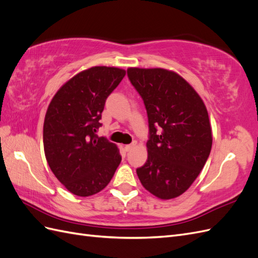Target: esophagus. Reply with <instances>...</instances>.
I'll return each mask as SVG.
<instances>
[{
	"label": "esophagus",
	"mask_w": 258,
	"mask_h": 258,
	"mask_svg": "<svg viewBox=\"0 0 258 258\" xmlns=\"http://www.w3.org/2000/svg\"><path fill=\"white\" fill-rule=\"evenodd\" d=\"M136 145V143H132V144H128V145H124V150H126L127 152H129L132 147H134Z\"/></svg>",
	"instance_id": "obj_1"
}]
</instances>
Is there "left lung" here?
<instances>
[{
    "label": "left lung",
    "instance_id": "obj_1",
    "mask_svg": "<svg viewBox=\"0 0 258 258\" xmlns=\"http://www.w3.org/2000/svg\"><path fill=\"white\" fill-rule=\"evenodd\" d=\"M148 117V157L137 169L142 185L160 199L189 188L212 147L208 111L198 93L178 74L165 69L127 70Z\"/></svg>",
    "mask_w": 258,
    "mask_h": 258
}]
</instances>
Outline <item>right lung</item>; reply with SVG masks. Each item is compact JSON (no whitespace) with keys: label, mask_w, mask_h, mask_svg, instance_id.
<instances>
[{"label":"right lung","mask_w":258,"mask_h":258,"mask_svg":"<svg viewBox=\"0 0 258 258\" xmlns=\"http://www.w3.org/2000/svg\"><path fill=\"white\" fill-rule=\"evenodd\" d=\"M126 72L93 67L67 82L52 98L45 116L46 159L61 184L72 194L88 197L110 183L121 161L119 150L96 132L107 97Z\"/></svg>","instance_id":"add662e5"}]
</instances>
